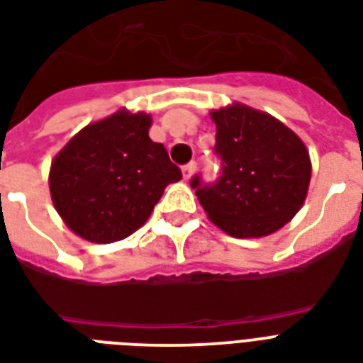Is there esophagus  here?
<instances>
[{"label": "esophagus", "mask_w": 363, "mask_h": 363, "mask_svg": "<svg viewBox=\"0 0 363 363\" xmlns=\"http://www.w3.org/2000/svg\"><path fill=\"white\" fill-rule=\"evenodd\" d=\"M195 170H196V162L195 161L187 162V164H185V167L182 168V172H184V178L189 179L191 176H193V172H195Z\"/></svg>", "instance_id": "esophagus-1"}]
</instances>
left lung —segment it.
Segmentation results:
<instances>
[{"label":"left lung","instance_id":"1","mask_svg":"<svg viewBox=\"0 0 363 363\" xmlns=\"http://www.w3.org/2000/svg\"><path fill=\"white\" fill-rule=\"evenodd\" d=\"M220 176L191 178L208 218L231 237L271 235L303 206L311 182L305 143L280 121L235 104L212 111Z\"/></svg>","mask_w":363,"mask_h":363}]
</instances>
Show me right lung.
<instances>
[{"label":"right lung","mask_w":363,"mask_h":363,"mask_svg":"<svg viewBox=\"0 0 363 363\" xmlns=\"http://www.w3.org/2000/svg\"><path fill=\"white\" fill-rule=\"evenodd\" d=\"M151 117L117 111L69 140L49 174L50 196L66 225L91 242L123 240L150 218L168 184L182 179Z\"/></svg>","instance_id":"1"}]
</instances>
